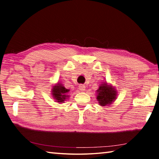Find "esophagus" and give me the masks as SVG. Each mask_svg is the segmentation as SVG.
<instances>
[{
    "label": "esophagus",
    "instance_id": "obj_1",
    "mask_svg": "<svg viewBox=\"0 0 159 159\" xmlns=\"http://www.w3.org/2000/svg\"><path fill=\"white\" fill-rule=\"evenodd\" d=\"M79 89H80V91H84L85 90V86L84 85H82V84H80V85H79Z\"/></svg>",
    "mask_w": 159,
    "mask_h": 159
}]
</instances>
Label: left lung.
I'll use <instances>...</instances> for the list:
<instances>
[{"label":"left lung","instance_id":"obj_1","mask_svg":"<svg viewBox=\"0 0 159 159\" xmlns=\"http://www.w3.org/2000/svg\"><path fill=\"white\" fill-rule=\"evenodd\" d=\"M117 97V91L114 86L107 82H103L97 90V99L101 106L111 105Z\"/></svg>","mask_w":159,"mask_h":159}]
</instances>
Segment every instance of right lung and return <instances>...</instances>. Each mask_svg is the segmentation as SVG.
Instances as JSON below:
<instances>
[{"label":"right lung","mask_w":159,"mask_h":159,"mask_svg":"<svg viewBox=\"0 0 159 159\" xmlns=\"http://www.w3.org/2000/svg\"><path fill=\"white\" fill-rule=\"evenodd\" d=\"M70 89L65 88L62 83H57L51 89V94L53 99L57 103H64L66 99H67L70 96L68 95Z\"/></svg>","instance_id":"1"}]
</instances>
